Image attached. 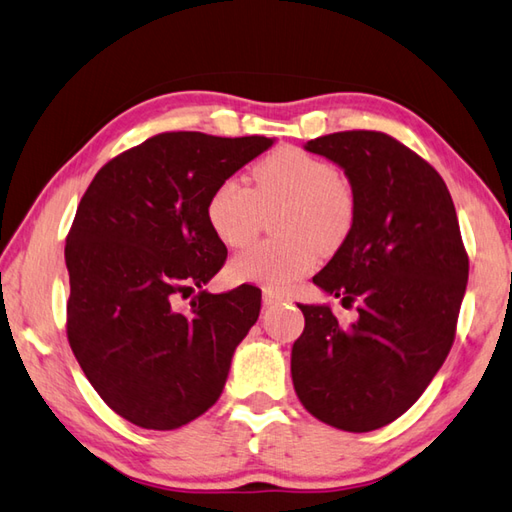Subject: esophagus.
<instances>
[{
    "instance_id": "obj_1",
    "label": "esophagus",
    "mask_w": 512,
    "mask_h": 512,
    "mask_svg": "<svg viewBox=\"0 0 512 512\" xmlns=\"http://www.w3.org/2000/svg\"><path fill=\"white\" fill-rule=\"evenodd\" d=\"M282 302H284V295H282V293H275V290H270V288L264 290V304H266V306L282 304Z\"/></svg>"
}]
</instances>
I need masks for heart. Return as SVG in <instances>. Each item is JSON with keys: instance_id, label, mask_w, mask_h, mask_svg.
Masks as SVG:
<instances>
[{"instance_id": "heart-1", "label": "heart", "mask_w": 512, "mask_h": 512, "mask_svg": "<svg viewBox=\"0 0 512 512\" xmlns=\"http://www.w3.org/2000/svg\"><path fill=\"white\" fill-rule=\"evenodd\" d=\"M284 204L275 217L279 239H264L233 257L228 273L237 282L284 288L308 275L319 248L333 250L355 224V195L337 168L304 148L284 146L253 168V188L228 177L215 186L206 219L219 242L239 248L253 242L264 210Z\"/></svg>"}]
</instances>
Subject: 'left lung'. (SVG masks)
I'll use <instances>...</instances> for the list:
<instances>
[{"mask_svg": "<svg viewBox=\"0 0 512 512\" xmlns=\"http://www.w3.org/2000/svg\"><path fill=\"white\" fill-rule=\"evenodd\" d=\"M306 150L344 168L355 224L313 282L357 302L355 324L328 306L299 304L304 333L290 373L319 422L368 433L395 422L442 368L455 342L468 253L442 175L395 137L342 130Z\"/></svg>", "mask_w": 512, "mask_h": 512, "instance_id": "1", "label": "left lung"}]
</instances>
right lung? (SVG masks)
<instances>
[{
    "label": "right lung",
    "instance_id": "1",
    "mask_svg": "<svg viewBox=\"0 0 512 512\" xmlns=\"http://www.w3.org/2000/svg\"><path fill=\"white\" fill-rule=\"evenodd\" d=\"M270 146L257 135L159 133L110 159L86 188L64 248L66 335L88 382L130 424L186 426L222 395L262 290H202L228 255L206 204ZM195 285L182 314L174 299Z\"/></svg>",
    "mask_w": 512,
    "mask_h": 512
}]
</instances>
